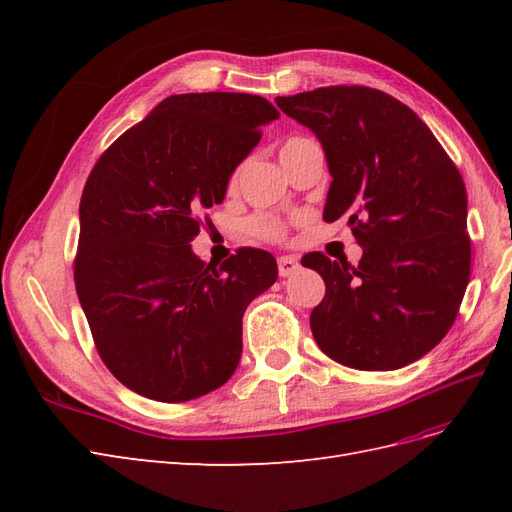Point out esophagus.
<instances>
[{
  "mask_svg": "<svg viewBox=\"0 0 512 512\" xmlns=\"http://www.w3.org/2000/svg\"><path fill=\"white\" fill-rule=\"evenodd\" d=\"M299 269H301V265L294 256H280V258H277V271H280L282 277H290V275L297 273Z\"/></svg>",
  "mask_w": 512,
  "mask_h": 512,
  "instance_id": "34e87169",
  "label": "esophagus"
}]
</instances>
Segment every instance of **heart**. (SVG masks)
Segmentation results:
<instances>
[{
  "mask_svg": "<svg viewBox=\"0 0 512 512\" xmlns=\"http://www.w3.org/2000/svg\"><path fill=\"white\" fill-rule=\"evenodd\" d=\"M307 141H309V138H301V136L290 138V141H286L284 147H282V156H286V153H290L292 149L305 145ZM247 226H250V230L254 232L256 237H262V239L277 241V239L284 237L282 222H277L275 218H271V215H256V218H252Z\"/></svg>",
  "mask_w": 512,
  "mask_h": 512,
  "instance_id": "1",
  "label": "heart"
}]
</instances>
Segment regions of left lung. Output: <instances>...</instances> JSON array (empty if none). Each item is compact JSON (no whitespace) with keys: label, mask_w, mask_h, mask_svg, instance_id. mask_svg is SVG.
I'll return each instance as SVG.
<instances>
[{"label":"left lung","mask_w":512,"mask_h":512,"mask_svg":"<svg viewBox=\"0 0 512 512\" xmlns=\"http://www.w3.org/2000/svg\"><path fill=\"white\" fill-rule=\"evenodd\" d=\"M312 130L333 177L322 218H346L363 247L352 267L320 252L309 324L320 350L363 371L406 367L453 327L470 282L466 185L418 115L380 89L335 85L275 98Z\"/></svg>","instance_id":"obj_1"}]
</instances>
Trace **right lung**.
Masks as SVG:
<instances>
[{"mask_svg": "<svg viewBox=\"0 0 512 512\" xmlns=\"http://www.w3.org/2000/svg\"><path fill=\"white\" fill-rule=\"evenodd\" d=\"M280 117L260 96L181 94L162 100L108 147L85 183L74 284L100 359L147 399L190 401L235 374L243 314L277 280L265 250L222 265L200 260L198 213Z\"/></svg>", "mask_w": 512, "mask_h": 512, "instance_id": "1", "label": "right lung"}]
</instances>
